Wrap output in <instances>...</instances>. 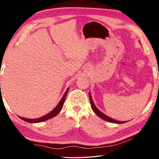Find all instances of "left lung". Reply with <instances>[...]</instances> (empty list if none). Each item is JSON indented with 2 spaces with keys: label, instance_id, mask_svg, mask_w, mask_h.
Masks as SVG:
<instances>
[{
  "label": "left lung",
  "instance_id": "1",
  "mask_svg": "<svg viewBox=\"0 0 159 159\" xmlns=\"http://www.w3.org/2000/svg\"><path fill=\"white\" fill-rule=\"evenodd\" d=\"M90 96V104H91V107H92V108L93 109V111L95 112V114L98 116L99 117H100L102 119L107 120V121H109V122H111V123H123L125 122H123V121H119V120H116L114 119V118H111L109 116H107L103 113L101 112L98 109H97V107L95 106V104H94L93 102V99L92 98H91V95H89Z\"/></svg>",
  "mask_w": 159,
  "mask_h": 159
}]
</instances>
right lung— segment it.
<instances>
[{
  "instance_id": "add662e5",
  "label": "right lung",
  "mask_w": 159,
  "mask_h": 159,
  "mask_svg": "<svg viewBox=\"0 0 159 159\" xmlns=\"http://www.w3.org/2000/svg\"><path fill=\"white\" fill-rule=\"evenodd\" d=\"M68 90H69V88L66 90L65 93H64V96L62 97V98H61L60 102H59L57 106L52 111H50L49 114L45 115V116H42L39 118H35V119H29V118H23V117H20V118H21V119H22L24 120H25V121L29 122V123H39V122L44 121V120H46L48 119H50V118H51L55 116L56 115H57L59 113H60L61 109H62L63 105H64V100H65V98H66V96L67 95V93H68Z\"/></svg>"
}]
</instances>
